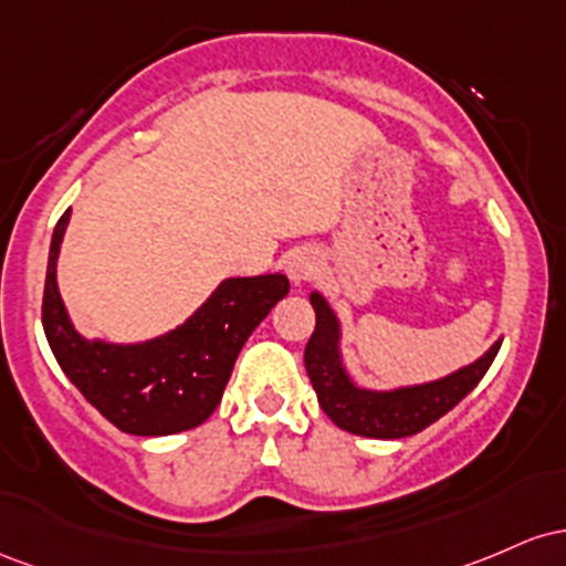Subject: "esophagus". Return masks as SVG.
Returning <instances> with one entry per match:
<instances>
[{"instance_id":"obj_1","label":"esophagus","mask_w":566,"mask_h":566,"mask_svg":"<svg viewBox=\"0 0 566 566\" xmlns=\"http://www.w3.org/2000/svg\"><path fill=\"white\" fill-rule=\"evenodd\" d=\"M285 272H289V277L294 283H304L310 281V277L317 272V253L310 251V249H296L291 251L289 256H285Z\"/></svg>"}]
</instances>
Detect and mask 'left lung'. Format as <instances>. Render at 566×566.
Segmentation results:
<instances>
[{"label": "left lung", "mask_w": 566, "mask_h": 566, "mask_svg": "<svg viewBox=\"0 0 566 566\" xmlns=\"http://www.w3.org/2000/svg\"><path fill=\"white\" fill-rule=\"evenodd\" d=\"M315 310V332L304 347V368L317 392V403L336 428L364 438H406L452 411L492 366L503 339L494 342L473 364L447 377L390 390L360 387L347 371L342 355V321L321 291L310 294Z\"/></svg>", "instance_id": "8db88e82"}]
</instances>
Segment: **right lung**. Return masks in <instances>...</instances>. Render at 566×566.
<instances>
[{
	"label": "right lung",
	"mask_w": 566,
	"mask_h": 566,
	"mask_svg": "<svg viewBox=\"0 0 566 566\" xmlns=\"http://www.w3.org/2000/svg\"><path fill=\"white\" fill-rule=\"evenodd\" d=\"M72 208L50 240L42 326L55 360L87 403L130 436H174L213 415L238 353L253 328L289 294L283 272L224 277L181 326L144 342L87 339L59 291V253Z\"/></svg>",
	"instance_id": "add662e5"
}]
</instances>
